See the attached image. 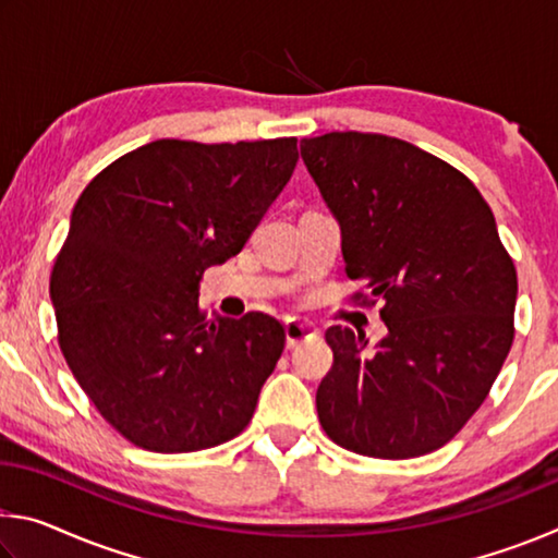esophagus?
<instances>
[{"label":"esophagus","instance_id":"34e87169","mask_svg":"<svg viewBox=\"0 0 558 558\" xmlns=\"http://www.w3.org/2000/svg\"><path fill=\"white\" fill-rule=\"evenodd\" d=\"M317 335V329L307 323H298V319H288L286 323V337H288V347L295 349L298 344L305 342V339H313Z\"/></svg>","mask_w":558,"mask_h":558}]
</instances>
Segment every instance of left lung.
Returning <instances> with one entry per match:
<instances>
[{
    "label": "left lung",
    "instance_id": "left-lung-1",
    "mask_svg": "<svg viewBox=\"0 0 558 558\" xmlns=\"http://www.w3.org/2000/svg\"><path fill=\"white\" fill-rule=\"evenodd\" d=\"M300 155L342 226L344 270L384 302L386 335L329 327L317 389L329 438L403 460L446 446L470 421L514 342L517 268L493 209L440 157L372 132L305 137Z\"/></svg>",
    "mask_w": 558,
    "mask_h": 558
}]
</instances>
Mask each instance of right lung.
<instances>
[{
    "label": "right lung",
    "instance_id": "right-lung-1",
    "mask_svg": "<svg viewBox=\"0 0 558 558\" xmlns=\"http://www.w3.org/2000/svg\"><path fill=\"white\" fill-rule=\"evenodd\" d=\"M298 165V140H155L83 189L51 270L59 347L132 446L194 452L248 426L286 347L263 313L206 319L204 270L241 253Z\"/></svg>",
    "mask_w": 558,
    "mask_h": 558
}]
</instances>
